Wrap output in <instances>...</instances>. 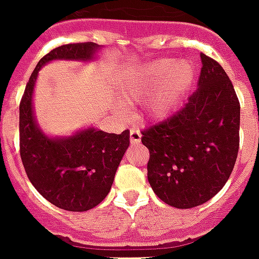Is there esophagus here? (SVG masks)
<instances>
[{
	"label": "esophagus",
	"instance_id": "1",
	"mask_svg": "<svg viewBox=\"0 0 259 259\" xmlns=\"http://www.w3.org/2000/svg\"><path fill=\"white\" fill-rule=\"evenodd\" d=\"M140 141H141V133H140V130L136 129V127H132L130 129V143L132 144H139Z\"/></svg>",
	"mask_w": 259,
	"mask_h": 259
}]
</instances>
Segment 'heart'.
Here are the masks:
<instances>
[{
  "instance_id": "obj_1",
  "label": "heart",
  "mask_w": 259,
  "mask_h": 259,
  "mask_svg": "<svg viewBox=\"0 0 259 259\" xmlns=\"http://www.w3.org/2000/svg\"><path fill=\"white\" fill-rule=\"evenodd\" d=\"M192 78L193 68L189 63H176L171 59H162L149 64L136 75L135 81L127 88V96L136 97L141 92L151 89L163 81L152 100L151 111L156 115H164L171 111L180 97L187 92Z\"/></svg>"
}]
</instances>
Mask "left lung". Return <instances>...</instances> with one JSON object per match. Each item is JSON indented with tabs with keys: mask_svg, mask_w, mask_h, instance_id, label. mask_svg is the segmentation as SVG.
I'll return each instance as SVG.
<instances>
[{
	"mask_svg": "<svg viewBox=\"0 0 259 259\" xmlns=\"http://www.w3.org/2000/svg\"><path fill=\"white\" fill-rule=\"evenodd\" d=\"M199 89L176 114L141 130L148 181L176 208L196 207L222 189L239 152L240 103L221 64L200 53Z\"/></svg>",
	"mask_w": 259,
	"mask_h": 259,
	"instance_id": "obj_1",
	"label": "left lung"
}]
</instances>
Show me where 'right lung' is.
Returning <instances> with one entry per match:
<instances>
[{
  "label": "right lung",
  "mask_w": 259,
  "mask_h": 259,
  "mask_svg": "<svg viewBox=\"0 0 259 259\" xmlns=\"http://www.w3.org/2000/svg\"><path fill=\"white\" fill-rule=\"evenodd\" d=\"M97 48L93 42H78L49 52L32 71L19 105L20 158L28 180L48 202L68 211H86L104 200L129 147V130L115 135L88 129L70 139H48L34 122L32 89L45 63L92 59Z\"/></svg>",
  "instance_id": "obj_1"
}]
</instances>
